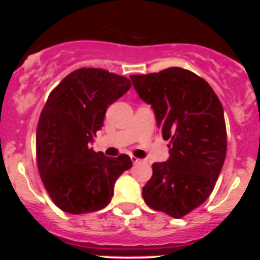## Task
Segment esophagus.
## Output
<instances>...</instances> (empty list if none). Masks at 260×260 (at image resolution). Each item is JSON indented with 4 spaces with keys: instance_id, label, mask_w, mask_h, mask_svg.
Listing matches in <instances>:
<instances>
[{
    "instance_id": "34e87169",
    "label": "esophagus",
    "mask_w": 260,
    "mask_h": 260,
    "mask_svg": "<svg viewBox=\"0 0 260 260\" xmlns=\"http://www.w3.org/2000/svg\"><path fill=\"white\" fill-rule=\"evenodd\" d=\"M132 161L134 162V164H139V162H143V160H142V158L135 157V156H132Z\"/></svg>"
}]
</instances>
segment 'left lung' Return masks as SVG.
Here are the masks:
<instances>
[{
	"label": "left lung",
	"mask_w": 260,
	"mask_h": 260,
	"mask_svg": "<svg viewBox=\"0 0 260 260\" xmlns=\"http://www.w3.org/2000/svg\"><path fill=\"white\" fill-rule=\"evenodd\" d=\"M155 112L169 158L152 165L142 190L147 206L180 219L210 197L226 155L224 109L210 84L181 68L130 77Z\"/></svg>",
	"instance_id": "1"
}]
</instances>
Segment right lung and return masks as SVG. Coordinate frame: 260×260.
Instances as JSON below:
<instances>
[{
  "label": "right lung",
  "mask_w": 260,
  "mask_h": 260,
  "mask_svg": "<svg viewBox=\"0 0 260 260\" xmlns=\"http://www.w3.org/2000/svg\"><path fill=\"white\" fill-rule=\"evenodd\" d=\"M132 87L103 69L73 71L48 96L36 132L39 173L57 207L68 213L107 207L117 178L133 165L127 155L108 157L89 147L107 108Z\"/></svg>",
  "instance_id": "obj_1"
}]
</instances>
